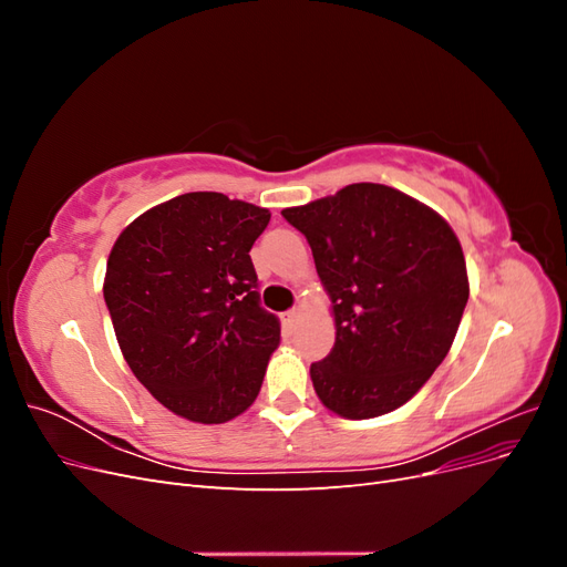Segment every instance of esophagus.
Wrapping results in <instances>:
<instances>
[{"label":"esophagus","mask_w":567,"mask_h":567,"mask_svg":"<svg viewBox=\"0 0 567 567\" xmlns=\"http://www.w3.org/2000/svg\"><path fill=\"white\" fill-rule=\"evenodd\" d=\"M300 319H302V310H300V307H296V310H290V312L284 315V326L288 331H296V326L300 323Z\"/></svg>","instance_id":"obj_1"}]
</instances>
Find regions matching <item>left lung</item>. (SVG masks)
<instances>
[{"instance_id": "left-lung-1", "label": "left lung", "mask_w": 567, "mask_h": 567, "mask_svg": "<svg viewBox=\"0 0 567 567\" xmlns=\"http://www.w3.org/2000/svg\"><path fill=\"white\" fill-rule=\"evenodd\" d=\"M281 215L312 248L336 346L310 367L326 409L362 421L406 404L447 357L468 271L447 219L385 184H350Z\"/></svg>"}]
</instances>
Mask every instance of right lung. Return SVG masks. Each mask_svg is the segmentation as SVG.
<instances>
[{
	"instance_id": "add662e5",
	"label": "right lung",
	"mask_w": 567,
	"mask_h": 567,
	"mask_svg": "<svg viewBox=\"0 0 567 567\" xmlns=\"http://www.w3.org/2000/svg\"><path fill=\"white\" fill-rule=\"evenodd\" d=\"M271 213L194 192L146 210L111 248L104 298L140 383L173 414L227 423L255 402L279 348L250 260Z\"/></svg>"
}]
</instances>
